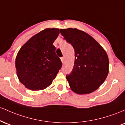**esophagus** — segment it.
<instances>
[{"instance_id":"1","label":"esophagus","mask_w":125,"mask_h":125,"mask_svg":"<svg viewBox=\"0 0 125 125\" xmlns=\"http://www.w3.org/2000/svg\"><path fill=\"white\" fill-rule=\"evenodd\" d=\"M61 59L62 62L63 63L64 62V57H62V58H61Z\"/></svg>"}]
</instances>
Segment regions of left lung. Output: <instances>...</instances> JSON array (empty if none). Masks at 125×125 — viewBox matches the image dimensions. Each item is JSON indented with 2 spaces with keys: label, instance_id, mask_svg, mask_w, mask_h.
Listing matches in <instances>:
<instances>
[{
  "label": "left lung",
  "instance_id": "8db88e82",
  "mask_svg": "<svg viewBox=\"0 0 125 125\" xmlns=\"http://www.w3.org/2000/svg\"><path fill=\"white\" fill-rule=\"evenodd\" d=\"M74 50V63L66 79L72 90L88 94L99 87L109 73V59L104 48L91 36L77 29L60 30Z\"/></svg>",
  "mask_w": 125,
  "mask_h": 125
}]
</instances>
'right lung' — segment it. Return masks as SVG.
Wrapping results in <instances>:
<instances>
[{"label": "right lung", "instance_id": "add662e5", "mask_svg": "<svg viewBox=\"0 0 125 125\" xmlns=\"http://www.w3.org/2000/svg\"><path fill=\"white\" fill-rule=\"evenodd\" d=\"M59 34V29H46L31 37L19 51L15 62L17 75L26 88L43 90L56 76L62 63L53 43Z\"/></svg>", "mask_w": 125, "mask_h": 125}]
</instances>
